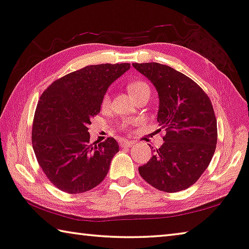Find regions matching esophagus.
<instances>
[{
  "label": "esophagus",
  "mask_w": 249,
  "mask_h": 249,
  "mask_svg": "<svg viewBox=\"0 0 249 249\" xmlns=\"http://www.w3.org/2000/svg\"><path fill=\"white\" fill-rule=\"evenodd\" d=\"M133 144H134V142L128 141V140H122L120 142L122 148H124V147H130V146H133Z\"/></svg>",
  "instance_id": "1"
}]
</instances>
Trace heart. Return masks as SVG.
<instances>
[{"label":"heart","mask_w":249,"mask_h":249,"mask_svg":"<svg viewBox=\"0 0 249 249\" xmlns=\"http://www.w3.org/2000/svg\"><path fill=\"white\" fill-rule=\"evenodd\" d=\"M127 89L129 91V93L132 94V96L135 99V98H137V96L140 95V94L144 93V92L149 91V87H148V84H147L146 82L141 81V80H136V81H132L130 83H128ZM108 104H109V95L107 93V94L103 96L102 107H107ZM123 126H124V127H126V126H127V123H124Z\"/></svg>","instance_id":"heart-1"}]
</instances>
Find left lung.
I'll return each mask as SVG.
<instances>
[{"label":"left lung","mask_w":249,"mask_h":249,"mask_svg":"<svg viewBox=\"0 0 249 249\" xmlns=\"http://www.w3.org/2000/svg\"><path fill=\"white\" fill-rule=\"evenodd\" d=\"M133 67L157 90L159 130H166L163 144L138 171L160 191L185 190L205 171L216 148L217 126L212 103L192 79L169 66L146 62Z\"/></svg>","instance_id":"left-lung-1"}]
</instances>
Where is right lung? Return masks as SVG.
<instances>
[{
    "mask_svg": "<svg viewBox=\"0 0 249 249\" xmlns=\"http://www.w3.org/2000/svg\"><path fill=\"white\" fill-rule=\"evenodd\" d=\"M129 68V64L87 66L56 80L39 98L32 129L34 153L61 191H89L107 175L119 144L113 137L90 144L88 125L100 113L108 87Z\"/></svg>",
    "mask_w": 249,
    "mask_h": 249,
    "instance_id": "1",
    "label": "right lung"
}]
</instances>
